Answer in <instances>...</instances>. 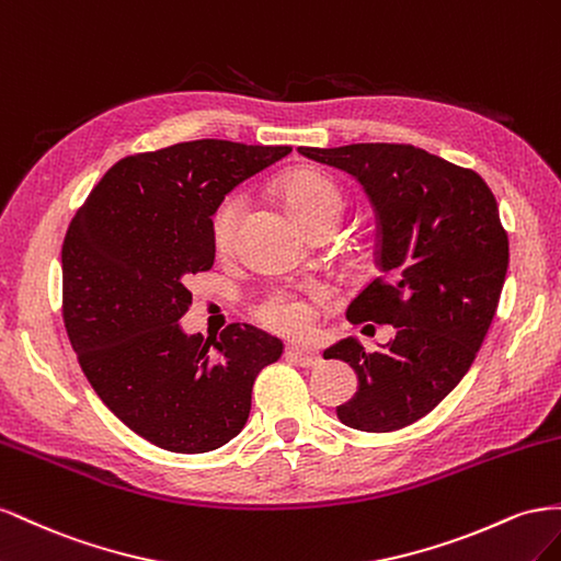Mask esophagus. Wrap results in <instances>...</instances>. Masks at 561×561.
Returning a JSON list of instances; mask_svg holds the SVG:
<instances>
[{"instance_id": "esophagus-1", "label": "esophagus", "mask_w": 561, "mask_h": 561, "mask_svg": "<svg viewBox=\"0 0 561 561\" xmlns=\"http://www.w3.org/2000/svg\"><path fill=\"white\" fill-rule=\"evenodd\" d=\"M286 359L306 366V369H312V366L322 364V355L317 350L306 347V345H289L286 347Z\"/></svg>"}]
</instances>
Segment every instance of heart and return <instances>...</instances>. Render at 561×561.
<instances>
[{
  "label": "heart",
  "instance_id": "b5f03b06",
  "mask_svg": "<svg viewBox=\"0 0 561 561\" xmlns=\"http://www.w3.org/2000/svg\"><path fill=\"white\" fill-rule=\"evenodd\" d=\"M282 197L289 206L291 216L302 228L310 230L317 222H335L345 211V197L341 187L329 175L317 171H296L282 183ZM244 214V197L239 192L222 197L211 216V242L218 253L232 251L237 242L239 222ZM255 317L265 327L279 333H294L308 324L310 312L300 298L289 291H270L259 306Z\"/></svg>",
  "mask_w": 561,
  "mask_h": 561
}]
</instances>
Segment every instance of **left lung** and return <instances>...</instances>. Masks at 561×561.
Masks as SVG:
<instances>
[{"label":"left lung","instance_id":"8db88e82","mask_svg":"<svg viewBox=\"0 0 561 561\" xmlns=\"http://www.w3.org/2000/svg\"><path fill=\"white\" fill-rule=\"evenodd\" d=\"M298 152L355 175L369 195L380 277L350 302L347 319L394 327L376 352L357 339L324 350V359L347 362L359 380L335 413L362 432L407 427L470 371L493 322L510 261L499 204L482 175L413 146Z\"/></svg>","mask_w":561,"mask_h":561}]
</instances>
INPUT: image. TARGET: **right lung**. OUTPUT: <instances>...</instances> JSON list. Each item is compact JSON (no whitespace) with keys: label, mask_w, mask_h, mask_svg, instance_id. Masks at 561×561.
Segmentation results:
<instances>
[{"label":"right lung","mask_w":561,"mask_h":561,"mask_svg":"<svg viewBox=\"0 0 561 561\" xmlns=\"http://www.w3.org/2000/svg\"><path fill=\"white\" fill-rule=\"evenodd\" d=\"M289 146L175 142L124 157L91 190L62 242V319L91 388L136 435L173 454H206L247 425L253 380L282 341L230 324L204 341L179 324L187 277L216 259L220 199Z\"/></svg>","instance_id":"right-lung-1"}]
</instances>
